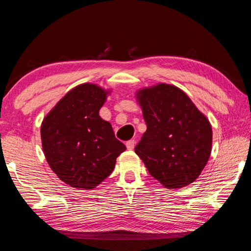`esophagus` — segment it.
Returning a JSON list of instances; mask_svg holds the SVG:
<instances>
[{"mask_svg": "<svg viewBox=\"0 0 251 251\" xmlns=\"http://www.w3.org/2000/svg\"><path fill=\"white\" fill-rule=\"evenodd\" d=\"M126 147H127V150H129V151L134 150V147H135V141H134V139H130V141L126 142Z\"/></svg>", "mask_w": 251, "mask_h": 251, "instance_id": "34e87169", "label": "esophagus"}]
</instances>
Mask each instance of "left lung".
<instances>
[{
	"label": "left lung",
	"mask_w": 251,
	"mask_h": 251,
	"mask_svg": "<svg viewBox=\"0 0 251 251\" xmlns=\"http://www.w3.org/2000/svg\"><path fill=\"white\" fill-rule=\"evenodd\" d=\"M147 129L135 147L151 175L167 188L192 184L211 152L208 118L180 88L159 83L136 93Z\"/></svg>",
	"instance_id": "1"
}]
</instances>
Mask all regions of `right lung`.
<instances>
[{"mask_svg": "<svg viewBox=\"0 0 251 251\" xmlns=\"http://www.w3.org/2000/svg\"><path fill=\"white\" fill-rule=\"evenodd\" d=\"M109 93L96 84H80L58 100L42 122L45 158L59 179L74 188L99 186L126 150L112 125L100 116Z\"/></svg>", "mask_w": 251, "mask_h": 251, "instance_id": "right-lung-1", "label": "right lung"}]
</instances>
